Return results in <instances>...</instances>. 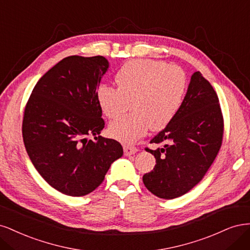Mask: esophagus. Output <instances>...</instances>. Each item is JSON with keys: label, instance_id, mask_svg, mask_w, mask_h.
Returning a JSON list of instances; mask_svg holds the SVG:
<instances>
[{"label": "esophagus", "instance_id": "1", "mask_svg": "<svg viewBox=\"0 0 250 250\" xmlns=\"http://www.w3.org/2000/svg\"><path fill=\"white\" fill-rule=\"evenodd\" d=\"M137 150H138V149H137L136 147H132V146H125V147H124L125 156H131V155H134Z\"/></svg>", "mask_w": 250, "mask_h": 250}]
</instances>
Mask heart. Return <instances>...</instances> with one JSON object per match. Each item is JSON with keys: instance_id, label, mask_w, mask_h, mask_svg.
Listing matches in <instances>:
<instances>
[{"instance_id": "heart-1", "label": "heart", "mask_w": 250, "mask_h": 250, "mask_svg": "<svg viewBox=\"0 0 250 250\" xmlns=\"http://www.w3.org/2000/svg\"><path fill=\"white\" fill-rule=\"evenodd\" d=\"M118 88L107 84L96 91L99 106L110 119L122 117L130 108L133 113L109 126L114 139L132 144L152 131L164 128L180 110L187 89L184 70L165 62L136 59L126 62L115 77Z\"/></svg>"}]
</instances>
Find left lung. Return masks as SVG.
<instances>
[{"label":"left lung","mask_w":250,"mask_h":250,"mask_svg":"<svg viewBox=\"0 0 250 250\" xmlns=\"http://www.w3.org/2000/svg\"><path fill=\"white\" fill-rule=\"evenodd\" d=\"M223 117L218 96L199 71L192 75L188 90L174 118L150 140L155 168L143 175L152 194L172 199L186 194L207 173L222 144Z\"/></svg>","instance_id":"8db88e82"}]
</instances>
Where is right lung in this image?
<instances>
[{"instance_id": "1", "label": "right lung", "mask_w": 250, "mask_h": 250, "mask_svg": "<svg viewBox=\"0 0 250 250\" xmlns=\"http://www.w3.org/2000/svg\"><path fill=\"white\" fill-rule=\"evenodd\" d=\"M108 68L103 56H69L39 79L27 103L22 138L29 158L65 195L89 194L124 155L119 142L100 136L104 122L96 91Z\"/></svg>"}]
</instances>
